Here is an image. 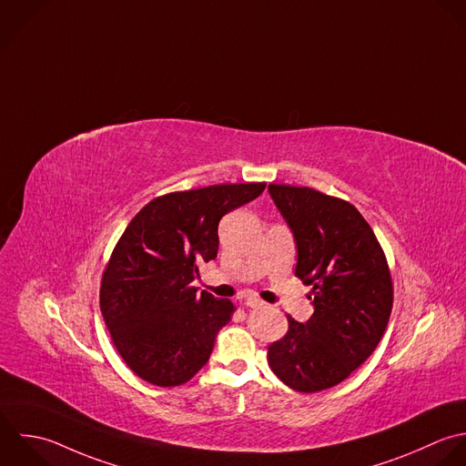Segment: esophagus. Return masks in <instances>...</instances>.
Segmentation results:
<instances>
[{"label": "esophagus", "instance_id": "esophagus-1", "mask_svg": "<svg viewBox=\"0 0 466 466\" xmlns=\"http://www.w3.org/2000/svg\"><path fill=\"white\" fill-rule=\"evenodd\" d=\"M245 305L250 309H258V307H263V301L256 296H248V298H245Z\"/></svg>", "mask_w": 466, "mask_h": 466}]
</instances>
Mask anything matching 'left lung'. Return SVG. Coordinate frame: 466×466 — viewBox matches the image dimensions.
<instances>
[{
	"label": "left lung",
	"mask_w": 466,
	"mask_h": 466,
	"mask_svg": "<svg viewBox=\"0 0 466 466\" xmlns=\"http://www.w3.org/2000/svg\"><path fill=\"white\" fill-rule=\"evenodd\" d=\"M268 192L298 245L296 276L310 287L314 314L292 316L267 361L292 390L319 392L347 380L381 341L394 303L392 274L360 210L310 187L270 183Z\"/></svg>",
	"instance_id": "1"
}]
</instances>
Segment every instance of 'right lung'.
I'll use <instances>...</instances> for the list:
<instances>
[{
	"instance_id": "add662e5",
	"label": "right lung",
	"mask_w": 466,
	"mask_h": 466,
	"mask_svg": "<svg viewBox=\"0 0 466 466\" xmlns=\"http://www.w3.org/2000/svg\"><path fill=\"white\" fill-rule=\"evenodd\" d=\"M267 183H223L148 201L127 225L103 270L99 307L127 367L156 387L192 380L234 312L192 287L218 256L219 219L256 199Z\"/></svg>"
}]
</instances>
